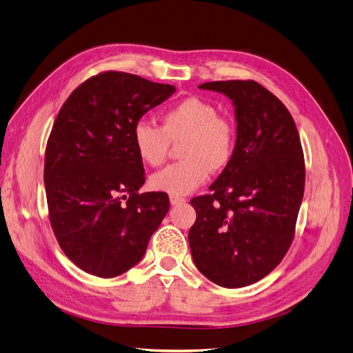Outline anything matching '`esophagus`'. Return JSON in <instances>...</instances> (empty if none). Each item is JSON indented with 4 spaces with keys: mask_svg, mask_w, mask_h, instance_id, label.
Returning <instances> with one entry per match:
<instances>
[{
    "mask_svg": "<svg viewBox=\"0 0 353 353\" xmlns=\"http://www.w3.org/2000/svg\"><path fill=\"white\" fill-rule=\"evenodd\" d=\"M170 202H172V205H181V203L186 202V199L179 198V196H170Z\"/></svg>",
    "mask_w": 353,
    "mask_h": 353,
    "instance_id": "34e87169",
    "label": "esophagus"
}]
</instances>
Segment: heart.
Listing matches in <instances>:
<instances>
[{
    "mask_svg": "<svg viewBox=\"0 0 353 353\" xmlns=\"http://www.w3.org/2000/svg\"><path fill=\"white\" fill-rule=\"evenodd\" d=\"M134 147L142 163L160 165L167 157L170 142H181L185 161L170 164L152 174L154 190L170 196H185L201 188L210 168L218 172L228 165L236 148L232 125L219 117L218 109L205 100L190 97L161 117V128L150 121H139L132 132Z\"/></svg>",
    "mask_w": 353,
    "mask_h": 353,
    "instance_id": "1",
    "label": "heart"
}]
</instances>
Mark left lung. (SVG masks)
<instances>
[{"label":"left lung","instance_id":"8db88e82","mask_svg":"<svg viewBox=\"0 0 353 353\" xmlns=\"http://www.w3.org/2000/svg\"><path fill=\"white\" fill-rule=\"evenodd\" d=\"M199 88L225 94L234 106L237 139L232 159L193 198L189 231L193 262L224 288L252 285L288 252L305 185L301 141L291 113L256 81H212Z\"/></svg>","mask_w":353,"mask_h":353}]
</instances>
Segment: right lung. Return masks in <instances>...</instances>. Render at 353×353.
Masks as SVG:
<instances>
[{
  "instance_id": "1",
  "label": "right lung",
  "mask_w": 353,
  "mask_h": 353,
  "mask_svg": "<svg viewBox=\"0 0 353 353\" xmlns=\"http://www.w3.org/2000/svg\"><path fill=\"white\" fill-rule=\"evenodd\" d=\"M174 91L108 71L77 87L57 116L45 152L49 221L63 253L90 275L134 268L168 212L167 193H138L145 172L132 132Z\"/></svg>"
}]
</instances>
